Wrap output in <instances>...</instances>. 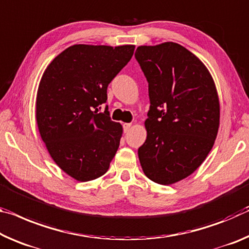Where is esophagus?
<instances>
[{"instance_id":"obj_1","label":"esophagus","mask_w":249,"mask_h":249,"mask_svg":"<svg viewBox=\"0 0 249 249\" xmlns=\"http://www.w3.org/2000/svg\"><path fill=\"white\" fill-rule=\"evenodd\" d=\"M131 127H132V124H129V123H125L124 125H123V128H124V133H127L129 129H131Z\"/></svg>"}]
</instances>
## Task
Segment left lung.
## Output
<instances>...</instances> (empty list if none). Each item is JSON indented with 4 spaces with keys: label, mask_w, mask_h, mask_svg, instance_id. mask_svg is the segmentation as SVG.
<instances>
[{
    "label": "left lung",
    "mask_w": 249,
    "mask_h": 249,
    "mask_svg": "<svg viewBox=\"0 0 249 249\" xmlns=\"http://www.w3.org/2000/svg\"><path fill=\"white\" fill-rule=\"evenodd\" d=\"M135 57L148 82L151 101L145 143L139 148L144 174L172 185L206 159L219 127V98L210 71L174 42L137 47Z\"/></svg>",
    "instance_id": "obj_1"
}]
</instances>
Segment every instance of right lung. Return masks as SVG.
Segmentation results:
<instances>
[{"label":"right lung","instance_id":"add662e5","mask_svg":"<svg viewBox=\"0 0 249 249\" xmlns=\"http://www.w3.org/2000/svg\"><path fill=\"white\" fill-rule=\"evenodd\" d=\"M134 45L75 44L50 63L39 81L35 117L55 164L78 181L104 175L123 134L109 117L107 86L133 56Z\"/></svg>","mask_w":249,"mask_h":249}]
</instances>
